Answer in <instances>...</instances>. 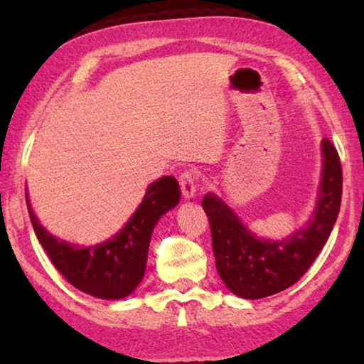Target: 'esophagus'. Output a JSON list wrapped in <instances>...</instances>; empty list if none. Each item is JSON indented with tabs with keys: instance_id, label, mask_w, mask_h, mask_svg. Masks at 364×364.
<instances>
[{
	"instance_id": "1",
	"label": "esophagus",
	"mask_w": 364,
	"mask_h": 364,
	"mask_svg": "<svg viewBox=\"0 0 364 364\" xmlns=\"http://www.w3.org/2000/svg\"><path fill=\"white\" fill-rule=\"evenodd\" d=\"M180 186H181V191H183V196L186 197V199L194 197L197 186H199V178H197L196 171L184 170L183 173L180 175Z\"/></svg>"
}]
</instances>
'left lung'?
Wrapping results in <instances>:
<instances>
[{"label": "left lung", "mask_w": 364, "mask_h": 364, "mask_svg": "<svg viewBox=\"0 0 364 364\" xmlns=\"http://www.w3.org/2000/svg\"><path fill=\"white\" fill-rule=\"evenodd\" d=\"M323 180L315 217L305 230L286 241H260L213 194L202 208L212 231L215 263L220 278L242 299H263L295 284L329 239L342 202V165L328 138L323 139Z\"/></svg>", "instance_id": "1"}]
</instances>
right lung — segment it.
I'll return each instance as SVG.
<instances>
[{"mask_svg": "<svg viewBox=\"0 0 364 364\" xmlns=\"http://www.w3.org/2000/svg\"><path fill=\"white\" fill-rule=\"evenodd\" d=\"M26 200L36 237L59 273L78 291L117 300L130 295L143 279L154 226L178 204L180 188L173 176L152 183L138 210L115 237L85 249L51 236L36 220L27 194Z\"/></svg>", "mask_w": 364, "mask_h": 364, "instance_id": "right-lung-1", "label": "right lung"}]
</instances>
